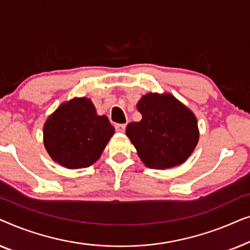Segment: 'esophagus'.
<instances>
[{
  "label": "esophagus",
  "instance_id": "1",
  "mask_svg": "<svg viewBox=\"0 0 250 250\" xmlns=\"http://www.w3.org/2000/svg\"><path fill=\"white\" fill-rule=\"evenodd\" d=\"M115 128H116V131L119 132V133H124L125 128H126V125L125 124H118V125L115 126Z\"/></svg>",
  "mask_w": 250,
  "mask_h": 250
}]
</instances>
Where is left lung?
<instances>
[{"label":"left lung","instance_id":"left-lung-1","mask_svg":"<svg viewBox=\"0 0 250 250\" xmlns=\"http://www.w3.org/2000/svg\"><path fill=\"white\" fill-rule=\"evenodd\" d=\"M140 122L129 123L126 135L141 162L149 168L179 166L191 156L199 141L193 111L170 93H146L136 104Z\"/></svg>","mask_w":250,"mask_h":250}]
</instances>
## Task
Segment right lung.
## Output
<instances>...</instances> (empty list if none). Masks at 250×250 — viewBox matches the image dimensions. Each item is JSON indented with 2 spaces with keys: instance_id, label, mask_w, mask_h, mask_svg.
I'll list each match as a JSON object with an SVG mask.
<instances>
[{
  "instance_id": "right-lung-1",
  "label": "right lung",
  "mask_w": 250,
  "mask_h": 250,
  "mask_svg": "<svg viewBox=\"0 0 250 250\" xmlns=\"http://www.w3.org/2000/svg\"><path fill=\"white\" fill-rule=\"evenodd\" d=\"M114 133L107 116L97 114L91 99L73 98L46 118L43 142L53 162L78 169L100 158Z\"/></svg>"
}]
</instances>
